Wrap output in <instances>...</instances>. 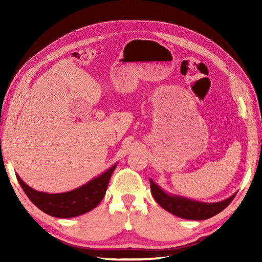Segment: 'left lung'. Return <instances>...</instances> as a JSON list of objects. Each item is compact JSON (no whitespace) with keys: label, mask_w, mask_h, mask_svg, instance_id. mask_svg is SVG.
I'll return each instance as SVG.
<instances>
[{"label":"left lung","mask_w":262,"mask_h":262,"mask_svg":"<svg viewBox=\"0 0 262 262\" xmlns=\"http://www.w3.org/2000/svg\"><path fill=\"white\" fill-rule=\"evenodd\" d=\"M150 189H151V194L155 200L166 211L181 217V219L195 221L207 220L217 215L222 210H224L231 203L233 198L236 196V195H232L227 200L216 203L196 202L188 200V199L172 196V195L164 193L151 179H150Z\"/></svg>","instance_id":"1"}]
</instances>
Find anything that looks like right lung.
<instances>
[{
	"label": "right lung",
	"instance_id": "1",
	"mask_svg": "<svg viewBox=\"0 0 262 262\" xmlns=\"http://www.w3.org/2000/svg\"><path fill=\"white\" fill-rule=\"evenodd\" d=\"M115 166L117 165L111 167L98 178L89 181L82 187L60 194L38 192L26 185L18 176L16 177L25 194L35 207L53 217L69 219V217L85 214L99 205L107 189L108 181Z\"/></svg>",
	"mask_w": 262,
	"mask_h": 262
}]
</instances>
